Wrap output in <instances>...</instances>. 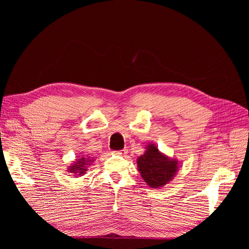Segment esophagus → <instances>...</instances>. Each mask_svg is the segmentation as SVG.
<instances>
[{
    "mask_svg": "<svg viewBox=\"0 0 249 249\" xmlns=\"http://www.w3.org/2000/svg\"><path fill=\"white\" fill-rule=\"evenodd\" d=\"M127 153L126 149H120V150H117V152H115V155H118V156H125Z\"/></svg>",
    "mask_w": 249,
    "mask_h": 249,
    "instance_id": "34e87169",
    "label": "esophagus"
}]
</instances>
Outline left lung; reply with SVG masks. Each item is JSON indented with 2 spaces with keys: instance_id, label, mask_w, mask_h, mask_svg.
Listing matches in <instances>:
<instances>
[{
  "instance_id": "obj_1",
  "label": "left lung",
  "mask_w": 249,
  "mask_h": 249,
  "mask_svg": "<svg viewBox=\"0 0 249 249\" xmlns=\"http://www.w3.org/2000/svg\"><path fill=\"white\" fill-rule=\"evenodd\" d=\"M145 148V153L137 159L138 170L150 188H161L177 175L178 161L162 154L156 144L150 143Z\"/></svg>"
}]
</instances>
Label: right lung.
<instances>
[{
    "instance_id": "1",
    "label": "right lung",
    "mask_w": 249,
    "mask_h": 249,
    "mask_svg": "<svg viewBox=\"0 0 249 249\" xmlns=\"http://www.w3.org/2000/svg\"><path fill=\"white\" fill-rule=\"evenodd\" d=\"M94 159L91 157H80V159H77L76 161H73V163L71 164V166H69L67 171L71 173L72 177L84 176L86 171L88 170L89 165H91Z\"/></svg>"
}]
</instances>
